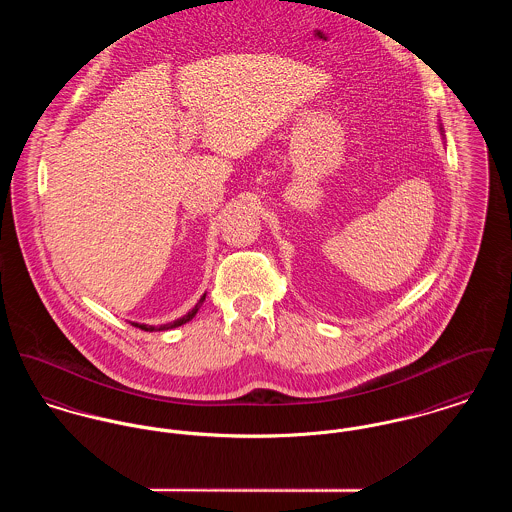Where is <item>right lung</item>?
Returning <instances> with one entry per match:
<instances>
[{"label":"right lung","instance_id":"add662e5","mask_svg":"<svg viewBox=\"0 0 512 512\" xmlns=\"http://www.w3.org/2000/svg\"><path fill=\"white\" fill-rule=\"evenodd\" d=\"M205 301V295L199 299V303L184 315L182 319H178V321H174V323H168V325H160V326H148V325H139V323H133L135 326H139L140 330H148V332H152V330H168V328H176V326L186 325L187 321H191L193 317H195V313H197V309H199V305Z\"/></svg>","mask_w":512,"mask_h":512}]
</instances>
